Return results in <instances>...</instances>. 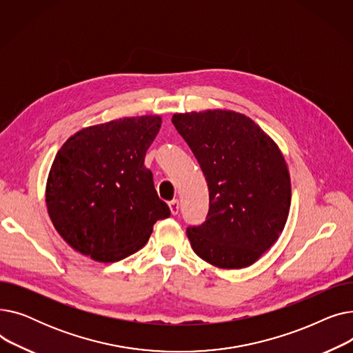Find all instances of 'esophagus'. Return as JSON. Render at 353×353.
Segmentation results:
<instances>
[{
	"instance_id": "obj_1",
	"label": "esophagus",
	"mask_w": 353,
	"mask_h": 353,
	"mask_svg": "<svg viewBox=\"0 0 353 353\" xmlns=\"http://www.w3.org/2000/svg\"><path fill=\"white\" fill-rule=\"evenodd\" d=\"M169 208H170V212H172V214H177L179 213V200L177 199H174V200H172V201H169Z\"/></svg>"
}]
</instances>
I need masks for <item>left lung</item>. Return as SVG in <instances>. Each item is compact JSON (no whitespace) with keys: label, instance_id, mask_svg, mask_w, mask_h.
Here are the masks:
<instances>
[{"label":"left lung","instance_id":"1","mask_svg":"<svg viewBox=\"0 0 353 353\" xmlns=\"http://www.w3.org/2000/svg\"><path fill=\"white\" fill-rule=\"evenodd\" d=\"M172 123L209 186L206 221L188 228L194 253L220 269L253 265L279 239L290 209V176L279 145L232 110L176 113Z\"/></svg>","mask_w":353,"mask_h":353}]
</instances>
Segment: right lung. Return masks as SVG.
I'll return each mask as SVG.
<instances>
[{
  "instance_id": "obj_1",
  "label": "right lung",
  "mask_w": 353,
  "mask_h": 353,
  "mask_svg": "<svg viewBox=\"0 0 353 353\" xmlns=\"http://www.w3.org/2000/svg\"><path fill=\"white\" fill-rule=\"evenodd\" d=\"M160 127V116L124 117L84 127L61 145L46 203L55 230L74 250L96 262H119L170 216L144 165Z\"/></svg>"
}]
</instances>
